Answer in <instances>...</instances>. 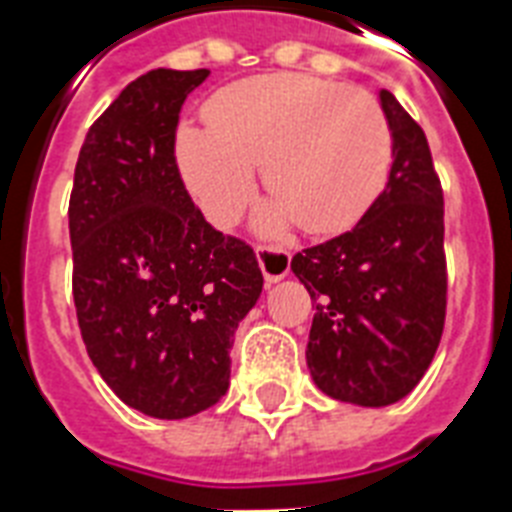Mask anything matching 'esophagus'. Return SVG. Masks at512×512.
<instances>
[{
	"mask_svg": "<svg viewBox=\"0 0 512 512\" xmlns=\"http://www.w3.org/2000/svg\"><path fill=\"white\" fill-rule=\"evenodd\" d=\"M257 263L268 284H276L284 276H289V268H292V257L286 249L278 247H257Z\"/></svg>",
	"mask_w": 512,
	"mask_h": 512,
	"instance_id": "34e87169",
	"label": "esophagus"
}]
</instances>
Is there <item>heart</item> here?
I'll return each instance as SVG.
<instances>
[{
    "label": "heart",
    "mask_w": 512,
    "mask_h": 512,
    "mask_svg": "<svg viewBox=\"0 0 512 512\" xmlns=\"http://www.w3.org/2000/svg\"><path fill=\"white\" fill-rule=\"evenodd\" d=\"M210 126L178 131L186 186L215 226H234L252 202L255 165L273 202L265 231L297 220L307 234L347 231L384 191L392 128L365 89L302 73L244 78L215 94Z\"/></svg>",
    "instance_id": "obj_1"
}]
</instances>
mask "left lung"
Here are the masks:
<instances>
[{"label": "left lung", "mask_w": 512, "mask_h": 512, "mask_svg": "<svg viewBox=\"0 0 512 512\" xmlns=\"http://www.w3.org/2000/svg\"><path fill=\"white\" fill-rule=\"evenodd\" d=\"M392 128L386 189L352 231L292 257L315 307L307 368L339 402L384 407L429 371L447 310L444 197L423 128L378 91Z\"/></svg>", "instance_id": "1"}]
</instances>
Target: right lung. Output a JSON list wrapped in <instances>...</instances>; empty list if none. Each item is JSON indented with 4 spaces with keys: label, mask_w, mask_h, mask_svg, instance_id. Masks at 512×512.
<instances>
[{
    "label": "right lung",
    "mask_w": 512,
    "mask_h": 512,
    "mask_svg": "<svg viewBox=\"0 0 512 512\" xmlns=\"http://www.w3.org/2000/svg\"><path fill=\"white\" fill-rule=\"evenodd\" d=\"M210 70H149L78 152L73 299L91 363L139 413L178 421L226 394L231 347L263 292L249 244L215 231L176 165L178 112Z\"/></svg>",
    "instance_id": "right-lung-1"
}]
</instances>
